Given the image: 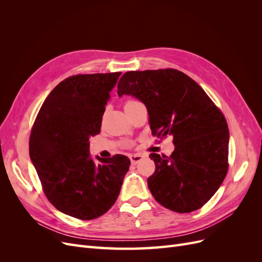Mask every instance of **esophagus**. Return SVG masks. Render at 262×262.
Listing matches in <instances>:
<instances>
[{
    "label": "esophagus",
    "mask_w": 262,
    "mask_h": 262,
    "mask_svg": "<svg viewBox=\"0 0 262 262\" xmlns=\"http://www.w3.org/2000/svg\"><path fill=\"white\" fill-rule=\"evenodd\" d=\"M143 158H144V156L141 155V154H132V155H130V160H131V163L133 165L138 164L140 161L143 160Z\"/></svg>",
    "instance_id": "esophagus-1"
}]
</instances>
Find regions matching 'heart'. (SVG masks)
I'll return each mask as SVG.
<instances>
[{
  "label": "heart",
  "instance_id": "obj_1",
  "mask_svg": "<svg viewBox=\"0 0 262 262\" xmlns=\"http://www.w3.org/2000/svg\"><path fill=\"white\" fill-rule=\"evenodd\" d=\"M136 102H138L137 100H134V99H129L128 101L125 102L124 104V107H126V106H130V105H133V104H136Z\"/></svg>",
  "mask_w": 262,
  "mask_h": 262
}]
</instances>
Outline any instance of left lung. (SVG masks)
<instances>
[{"mask_svg": "<svg viewBox=\"0 0 262 262\" xmlns=\"http://www.w3.org/2000/svg\"><path fill=\"white\" fill-rule=\"evenodd\" d=\"M118 95H132L147 108L153 136H172L168 157L152 153L147 186L166 209L189 213L207 203L226 177L229 132L223 113L202 87L175 69L130 71Z\"/></svg>", "mask_w": 262, "mask_h": 262, "instance_id": "left-lung-1", "label": "left lung"}]
</instances>
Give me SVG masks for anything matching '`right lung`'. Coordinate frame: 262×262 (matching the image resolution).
<instances>
[{
    "label": "right lung",
    "mask_w": 262,
    "mask_h": 262,
    "mask_svg": "<svg viewBox=\"0 0 262 262\" xmlns=\"http://www.w3.org/2000/svg\"><path fill=\"white\" fill-rule=\"evenodd\" d=\"M120 72L77 74L54 87L36 117L29 156L47 199L67 215L94 220L116 202L130 167L117 154L95 163L90 138L99 134L102 115Z\"/></svg>",
    "instance_id": "1"
}]
</instances>
